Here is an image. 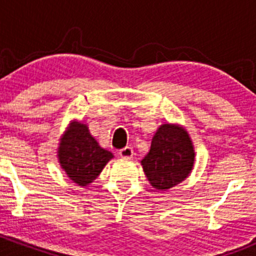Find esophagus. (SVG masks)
I'll return each mask as SVG.
<instances>
[{
  "label": "esophagus",
  "instance_id": "esophagus-1",
  "mask_svg": "<svg viewBox=\"0 0 256 256\" xmlns=\"http://www.w3.org/2000/svg\"><path fill=\"white\" fill-rule=\"evenodd\" d=\"M118 154H120V157H122V158H131V157L134 156V150L131 148V147L126 146L118 151Z\"/></svg>",
  "mask_w": 256,
  "mask_h": 256
}]
</instances>
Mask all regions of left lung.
I'll use <instances>...</instances> for the list:
<instances>
[{"label": "left lung", "mask_w": 256, "mask_h": 256, "mask_svg": "<svg viewBox=\"0 0 256 256\" xmlns=\"http://www.w3.org/2000/svg\"><path fill=\"white\" fill-rule=\"evenodd\" d=\"M193 161L194 150L188 134L180 126L164 124L154 134L141 164L150 183L166 190L187 178Z\"/></svg>", "instance_id": "8db88e82"}]
</instances>
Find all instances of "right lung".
Listing matches in <instances>:
<instances>
[{
	"label": "right lung",
	"mask_w": 256,
	"mask_h": 256,
	"mask_svg": "<svg viewBox=\"0 0 256 256\" xmlns=\"http://www.w3.org/2000/svg\"><path fill=\"white\" fill-rule=\"evenodd\" d=\"M58 154L66 174L80 186L92 183L112 158V152L102 148L90 135L86 125L76 122L62 138Z\"/></svg>",
	"instance_id": "add662e5"
}]
</instances>
